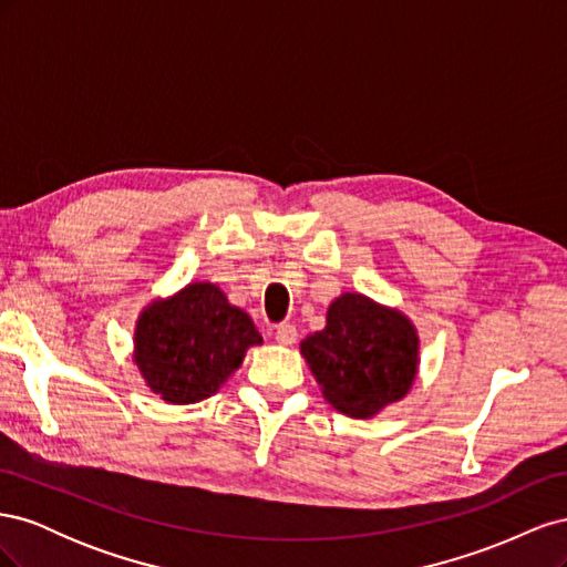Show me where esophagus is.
I'll return each mask as SVG.
<instances>
[{
  "instance_id": "obj_1",
  "label": "esophagus",
  "mask_w": 567,
  "mask_h": 567,
  "mask_svg": "<svg viewBox=\"0 0 567 567\" xmlns=\"http://www.w3.org/2000/svg\"><path fill=\"white\" fill-rule=\"evenodd\" d=\"M274 338H277V342H281V346H293L298 340V329L293 323H279L277 331H274Z\"/></svg>"
}]
</instances>
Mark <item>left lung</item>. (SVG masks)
Instances as JSON below:
<instances>
[{"label":"left lung","instance_id":"left-lung-1","mask_svg":"<svg viewBox=\"0 0 567 567\" xmlns=\"http://www.w3.org/2000/svg\"><path fill=\"white\" fill-rule=\"evenodd\" d=\"M300 350L323 398L352 419H369L402 400L419 364L409 319L359 293H342L329 307L326 329L307 336Z\"/></svg>","mask_w":567,"mask_h":567}]
</instances>
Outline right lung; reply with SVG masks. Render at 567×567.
I'll return each instance as SVG.
<instances>
[{
  "instance_id": "obj_1",
  "label": "right lung",
  "mask_w": 567,
  "mask_h": 567,
  "mask_svg": "<svg viewBox=\"0 0 567 567\" xmlns=\"http://www.w3.org/2000/svg\"><path fill=\"white\" fill-rule=\"evenodd\" d=\"M134 342V362L148 388L165 402L188 404L217 392L262 336L217 286L192 284L144 310Z\"/></svg>"
}]
</instances>
